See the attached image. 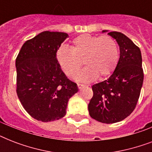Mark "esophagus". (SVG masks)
Instances as JSON below:
<instances>
[{"label":"esophagus","mask_w":152,"mask_h":152,"mask_svg":"<svg viewBox=\"0 0 152 152\" xmlns=\"http://www.w3.org/2000/svg\"><path fill=\"white\" fill-rule=\"evenodd\" d=\"M77 87H78L79 89H81L83 87H84V85H83V84H81V83H77Z\"/></svg>","instance_id":"obj_1"}]
</instances>
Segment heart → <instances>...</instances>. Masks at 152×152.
<instances>
[{
	"label": "heart",
	"mask_w": 152,
	"mask_h": 152,
	"mask_svg": "<svg viewBox=\"0 0 152 152\" xmlns=\"http://www.w3.org/2000/svg\"><path fill=\"white\" fill-rule=\"evenodd\" d=\"M118 58V46L109 35L98 37L81 34L72 41L70 49L61 47L56 52L60 67L69 77L76 75L82 66L86 68L76 76V80L84 82L110 75L115 69Z\"/></svg>",
	"instance_id": "1"
}]
</instances>
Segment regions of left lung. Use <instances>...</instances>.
<instances>
[{"label": "left lung", "instance_id": "8db88e82", "mask_svg": "<svg viewBox=\"0 0 152 152\" xmlns=\"http://www.w3.org/2000/svg\"><path fill=\"white\" fill-rule=\"evenodd\" d=\"M108 34L118 42L120 58L111 76L92 86L93 97L88 104V110L93 119L112 124L124 120L136 108L144 72L139 47L121 32H109Z\"/></svg>", "mask_w": 152, "mask_h": 152}]
</instances>
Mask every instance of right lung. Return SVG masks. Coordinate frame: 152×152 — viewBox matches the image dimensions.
Instances as JSON below:
<instances>
[{
  "mask_svg": "<svg viewBox=\"0 0 152 152\" xmlns=\"http://www.w3.org/2000/svg\"><path fill=\"white\" fill-rule=\"evenodd\" d=\"M68 37L64 32H42L25 42L15 59L18 98L25 110L40 121L63 118L69 99L78 91L56 59Z\"/></svg>",
  "mask_w": 152,
  "mask_h": 152,
  "instance_id": "obj_1",
  "label": "right lung"
}]
</instances>
